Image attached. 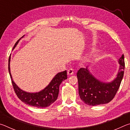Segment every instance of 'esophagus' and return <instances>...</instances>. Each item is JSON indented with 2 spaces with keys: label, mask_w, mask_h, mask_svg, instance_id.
<instances>
[{
  "label": "esophagus",
  "mask_w": 130,
  "mask_h": 130,
  "mask_svg": "<svg viewBox=\"0 0 130 130\" xmlns=\"http://www.w3.org/2000/svg\"><path fill=\"white\" fill-rule=\"evenodd\" d=\"M74 73V70L73 69H71V68H70V69L68 70V75H69V76L72 75V74H73Z\"/></svg>",
  "instance_id": "1"
}]
</instances>
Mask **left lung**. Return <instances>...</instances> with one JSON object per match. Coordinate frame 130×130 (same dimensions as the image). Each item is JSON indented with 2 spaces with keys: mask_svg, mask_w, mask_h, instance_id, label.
Listing matches in <instances>:
<instances>
[{
  "mask_svg": "<svg viewBox=\"0 0 130 130\" xmlns=\"http://www.w3.org/2000/svg\"><path fill=\"white\" fill-rule=\"evenodd\" d=\"M120 64L117 77L110 83H103L90 73L88 67L81 68L77 76L78 93L81 99L89 105H98L108 103L117 93L124 75L125 63L124 54L119 60Z\"/></svg>",
  "mask_w": 130,
  "mask_h": 130,
  "instance_id": "left-lung-1",
  "label": "left lung"
}]
</instances>
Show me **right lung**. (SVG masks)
<instances>
[{
	"label": "right lung",
	"instance_id": "obj_1",
	"mask_svg": "<svg viewBox=\"0 0 130 130\" xmlns=\"http://www.w3.org/2000/svg\"><path fill=\"white\" fill-rule=\"evenodd\" d=\"M19 40L20 39L15 43L13 49L16 47ZM10 59L11 57L10 56L9 59H8V72L10 73L11 80L12 81L13 88H14L18 98L22 102L32 107L45 108L49 107L57 100L58 96L60 85L63 81L67 79V70L57 73L54 77L49 84L42 91L37 92V93H28V92L23 91L13 81L10 72Z\"/></svg>",
	"mask_w": 130,
	"mask_h": 130
}]
</instances>
